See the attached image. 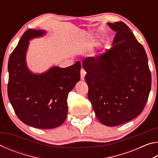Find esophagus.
Returning a JSON list of instances; mask_svg holds the SVG:
<instances>
[{
  "label": "esophagus",
  "instance_id": "obj_1",
  "mask_svg": "<svg viewBox=\"0 0 158 158\" xmlns=\"http://www.w3.org/2000/svg\"><path fill=\"white\" fill-rule=\"evenodd\" d=\"M80 74H81V79L84 80V78H85V74H86V73H85V71L83 68H81V71H80Z\"/></svg>",
  "mask_w": 158,
  "mask_h": 158
}]
</instances>
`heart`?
I'll return each instance as SVG.
<instances>
[{"instance_id": "heart-1", "label": "heart", "mask_w": 158, "mask_h": 158, "mask_svg": "<svg viewBox=\"0 0 158 158\" xmlns=\"http://www.w3.org/2000/svg\"><path fill=\"white\" fill-rule=\"evenodd\" d=\"M89 40H90V41H92L93 40V37L92 36H90L89 37Z\"/></svg>"}]
</instances>
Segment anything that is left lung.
<instances>
[{"label":"left lung","mask_w":158,"mask_h":158,"mask_svg":"<svg viewBox=\"0 0 158 158\" xmlns=\"http://www.w3.org/2000/svg\"><path fill=\"white\" fill-rule=\"evenodd\" d=\"M116 31L110 49L83 61L88 96L101 123L116 126L142 112L151 88L146 53L122 21L107 23Z\"/></svg>","instance_id":"left-lung-1"}]
</instances>
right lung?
<instances>
[{
  "label": "right lung",
  "instance_id": "add662e5",
  "mask_svg": "<svg viewBox=\"0 0 158 158\" xmlns=\"http://www.w3.org/2000/svg\"><path fill=\"white\" fill-rule=\"evenodd\" d=\"M46 31L28 29L10 55L8 61L9 100L20 121L40 129L55 128L65 122L69 92L80 79L81 63L62 68L53 66L41 74L33 73L26 64L29 41Z\"/></svg>",
  "mask_w": 158,
  "mask_h": 158
}]
</instances>
